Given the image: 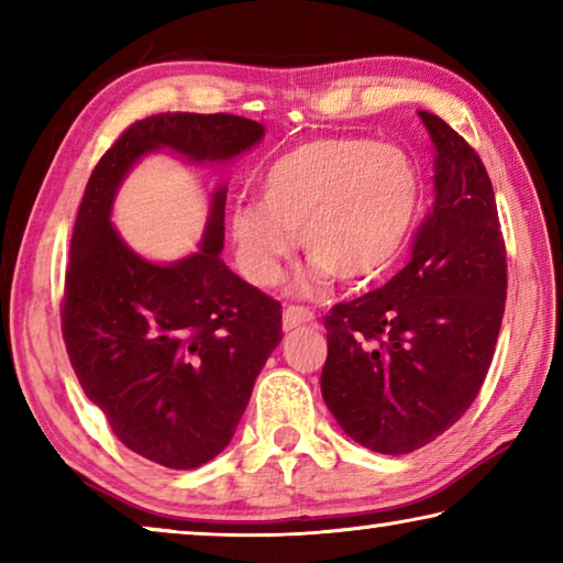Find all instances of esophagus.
<instances>
[{
  "label": "esophagus",
  "instance_id": "esophagus-1",
  "mask_svg": "<svg viewBox=\"0 0 563 563\" xmlns=\"http://www.w3.org/2000/svg\"><path fill=\"white\" fill-rule=\"evenodd\" d=\"M316 320V312L310 308H300V305H288L283 312V328L285 330H295L300 325H310Z\"/></svg>",
  "mask_w": 563,
  "mask_h": 563
}]
</instances>
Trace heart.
Returning a JSON list of instances; mask_svg holds the SVG:
<instances>
[{
    "label": "heart",
    "mask_w": 563,
    "mask_h": 563,
    "mask_svg": "<svg viewBox=\"0 0 563 563\" xmlns=\"http://www.w3.org/2000/svg\"><path fill=\"white\" fill-rule=\"evenodd\" d=\"M422 176L402 146L357 136L312 139L273 161L261 203L231 211L238 265L255 285L278 283L295 238L338 280L385 273L412 233Z\"/></svg>",
    "instance_id": "b5f03b06"
}]
</instances>
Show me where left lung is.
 Segmentation results:
<instances>
[{"label":"left lung","instance_id":"left-lung-1","mask_svg":"<svg viewBox=\"0 0 563 563\" xmlns=\"http://www.w3.org/2000/svg\"><path fill=\"white\" fill-rule=\"evenodd\" d=\"M417 113L434 146L432 211L393 280L322 320V397L342 430L379 454L430 444L472 407L507 300V247L487 168L450 123Z\"/></svg>","mask_w":563,"mask_h":563}]
</instances>
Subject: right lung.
I'll return each instance as SVG.
<instances>
[{
	"label": "right lung",
	"mask_w": 563,
	"mask_h": 563,
	"mask_svg": "<svg viewBox=\"0 0 563 563\" xmlns=\"http://www.w3.org/2000/svg\"><path fill=\"white\" fill-rule=\"evenodd\" d=\"M261 139L258 121L233 113L141 119L99 158L76 213L62 298L71 367L113 434L168 470H196L233 440L255 377L283 340V310L218 258L225 188L213 196L201 251L174 265L139 258L121 241L111 201L148 151L225 161Z\"/></svg>",
	"instance_id": "right-lung-1"
}]
</instances>
